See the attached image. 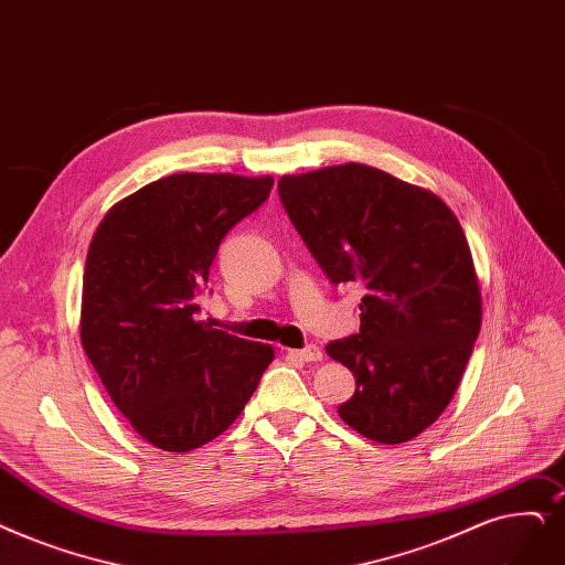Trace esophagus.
<instances>
[{
    "label": "esophagus",
    "instance_id": "34e87169",
    "mask_svg": "<svg viewBox=\"0 0 565 565\" xmlns=\"http://www.w3.org/2000/svg\"><path fill=\"white\" fill-rule=\"evenodd\" d=\"M290 358H298L300 362H321L323 360V351L313 347V343H309V347L300 349V351H288Z\"/></svg>",
    "mask_w": 565,
    "mask_h": 565
}]
</instances>
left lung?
<instances>
[{
    "label": "left lung",
    "mask_w": 565,
    "mask_h": 565,
    "mask_svg": "<svg viewBox=\"0 0 565 565\" xmlns=\"http://www.w3.org/2000/svg\"><path fill=\"white\" fill-rule=\"evenodd\" d=\"M279 195L330 281L364 288L360 332L326 347L355 376L339 418L376 444H406L450 404L482 323L455 212L364 163L284 175Z\"/></svg>",
    "instance_id": "obj_1"
}]
</instances>
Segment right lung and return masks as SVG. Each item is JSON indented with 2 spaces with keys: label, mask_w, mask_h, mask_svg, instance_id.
I'll list each match as a JSON object with an SVG mask.
<instances>
[{
  "label": "right lung",
  "mask_w": 565,
  "mask_h": 565,
  "mask_svg": "<svg viewBox=\"0 0 565 565\" xmlns=\"http://www.w3.org/2000/svg\"><path fill=\"white\" fill-rule=\"evenodd\" d=\"M273 184L175 173L115 203L94 231L81 343L113 404L154 448L189 452L226 431L275 360L269 343L199 321L218 244Z\"/></svg>",
  "instance_id": "add662e5"
}]
</instances>
